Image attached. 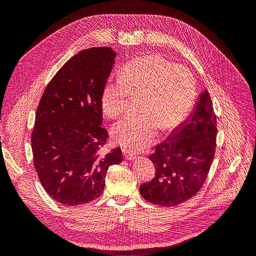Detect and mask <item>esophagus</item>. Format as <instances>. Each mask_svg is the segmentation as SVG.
Here are the masks:
<instances>
[{"instance_id":"1","label":"esophagus","mask_w":256,"mask_h":256,"mask_svg":"<svg viewBox=\"0 0 256 256\" xmlns=\"http://www.w3.org/2000/svg\"><path fill=\"white\" fill-rule=\"evenodd\" d=\"M124 156H125V158L127 160H134L136 158V154L129 152V150H124Z\"/></svg>"}]
</instances>
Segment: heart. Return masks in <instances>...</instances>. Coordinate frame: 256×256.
Wrapping results in <instances>:
<instances>
[{"label":"heart","instance_id":"obj_1","mask_svg":"<svg viewBox=\"0 0 256 256\" xmlns=\"http://www.w3.org/2000/svg\"><path fill=\"white\" fill-rule=\"evenodd\" d=\"M128 95H142L141 114L116 122L111 134L116 143L136 152L150 146L160 128L172 130L187 118L196 97V83L187 69L174 68L159 56H142L124 66L120 78L108 79L102 92L104 113L118 118L127 109Z\"/></svg>","mask_w":256,"mask_h":256}]
</instances>
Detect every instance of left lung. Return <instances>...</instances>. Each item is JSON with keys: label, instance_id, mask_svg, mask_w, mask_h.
<instances>
[{"label": "left lung", "instance_id": "left-lung-1", "mask_svg": "<svg viewBox=\"0 0 256 256\" xmlns=\"http://www.w3.org/2000/svg\"><path fill=\"white\" fill-rule=\"evenodd\" d=\"M216 122L208 92H200L188 118L157 145L150 159L154 180L140 186L148 202L172 207L188 200L202 188L212 164Z\"/></svg>", "mask_w": 256, "mask_h": 256}]
</instances>
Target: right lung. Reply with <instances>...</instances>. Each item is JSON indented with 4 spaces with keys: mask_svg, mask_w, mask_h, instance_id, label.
Segmentation results:
<instances>
[{
    "mask_svg": "<svg viewBox=\"0 0 256 256\" xmlns=\"http://www.w3.org/2000/svg\"><path fill=\"white\" fill-rule=\"evenodd\" d=\"M109 47L83 50L64 64L44 90L30 138L34 166L58 203L82 205L102 196L110 166L122 161L120 147L104 156L102 92L115 63Z\"/></svg>",
    "mask_w": 256,
    "mask_h": 256,
    "instance_id": "1",
    "label": "right lung"
}]
</instances>
